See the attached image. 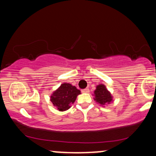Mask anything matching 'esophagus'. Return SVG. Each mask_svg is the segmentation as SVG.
<instances>
[{
  "label": "esophagus",
  "instance_id": "1",
  "mask_svg": "<svg viewBox=\"0 0 156 156\" xmlns=\"http://www.w3.org/2000/svg\"><path fill=\"white\" fill-rule=\"evenodd\" d=\"M82 92H83V93H89V89L88 88H86L85 89H83V90H82Z\"/></svg>",
  "mask_w": 156,
  "mask_h": 156
}]
</instances>
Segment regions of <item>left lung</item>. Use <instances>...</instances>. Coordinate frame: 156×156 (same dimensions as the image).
I'll use <instances>...</instances> for the list:
<instances>
[{
	"label": "left lung",
	"mask_w": 156,
	"mask_h": 156,
	"mask_svg": "<svg viewBox=\"0 0 156 156\" xmlns=\"http://www.w3.org/2000/svg\"><path fill=\"white\" fill-rule=\"evenodd\" d=\"M94 100L102 106L109 104L113 101V97L103 84H98L94 92Z\"/></svg>",
	"instance_id": "left-lung-1"
}]
</instances>
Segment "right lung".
<instances>
[{
  "mask_svg": "<svg viewBox=\"0 0 156 156\" xmlns=\"http://www.w3.org/2000/svg\"><path fill=\"white\" fill-rule=\"evenodd\" d=\"M80 94L75 86L72 84L64 83L61 84L56 90L52 93L51 101L60 112L67 111L76 101L77 96Z\"/></svg>",
  "mask_w": 156,
  "mask_h": 156,
  "instance_id": "obj_1",
  "label": "right lung"
}]
</instances>
